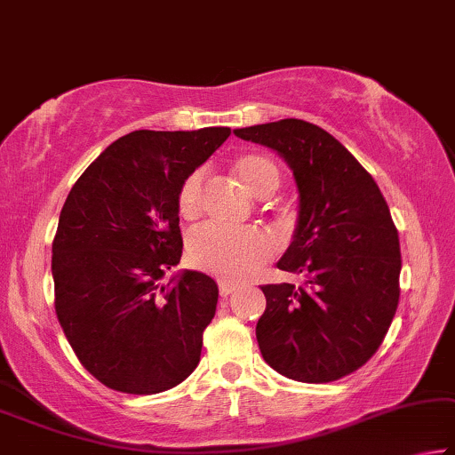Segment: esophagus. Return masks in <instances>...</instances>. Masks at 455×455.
Instances as JSON below:
<instances>
[{
  "mask_svg": "<svg viewBox=\"0 0 455 455\" xmlns=\"http://www.w3.org/2000/svg\"><path fill=\"white\" fill-rule=\"evenodd\" d=\"M234 291H235V284L228 283V281H220V295L221 297H229Z\"/></svg>",
  "mask_w": 455,
  "mask_h": 455,
  "instance_id": "obj_1",
  "label": "esophagus"
}]
</instances>
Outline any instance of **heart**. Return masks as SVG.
Segmentation results:
<instances>
[{
    "label": "heart",
    "mask_w": 455,
    "mask_h": 455,
    "mask_svg": "<svg viewBox=\"0 0 455 455\" xmlns=\"http://www.w3.org/2000/svg\"><path fill=\"white\" fill-rule=\"evenodd\" d=\"M235 179L256 197H270L281 187V171L268 155L243 152L232 163ZM204 199V171L188 172L177 193L179 215L187 221L201 215ZM275 242L262 229L199 228L187 240V260L193 268L209 272L228 281H243L268 260Z\"/></svg>",
    "instance_id": "obj_1"
}]
</instances>
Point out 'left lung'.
Segmentation results:
<instances>
[{"label": "left lung", "instance_id": "1", "mask_svg": "<svg viewBox=\"0 0 455 455\" xmlns=\"http://www.w3.org/2000/svg\"><path fill=\"white\" fill-rule=\"evenodd\" d=\"M234 134L281 152L300 197L295 240L278 268L305 283L262 286V358L299 382L344 379L380 347L401 295V246L387 201L372 174L315 124L286 117Z\"/></svg>", "mask_w": 455, "mask_h": 455}]
</instances>
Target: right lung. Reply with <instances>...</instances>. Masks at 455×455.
<instances>
[{
    "label": "right lung",
    "mask_w": 455,
    "mask_h": 455,
    "mask_svg": "<svg viewBox=\"0 0 455 455\" xmlns=\"http://www.w3.org/2000/svg\"><path fill=\"white\" fill-rule=\"evenodd\" d=\"M229 128L136 130L76 179L52 240L54 309L83 366L108 388L156 395L199 364L218 284L187 270L160 286L183 254L177 193Z\"/></svg>",
    "instance_id": "right-lung-1"
}]
</instances>
